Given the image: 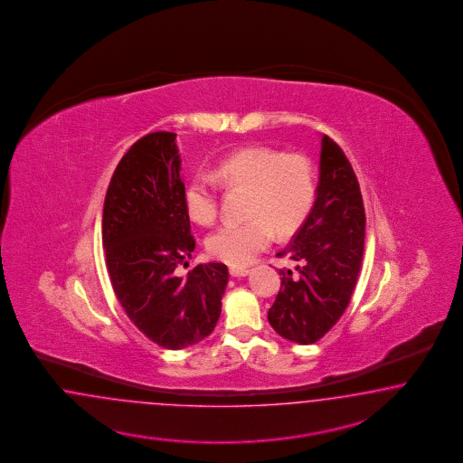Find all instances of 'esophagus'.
Listing matches in <instances>:
<instances>
[{
	"label": "esophagus",
	"instance_id": "obj_1",
	"mask_svg": "<svg viewBox=\"0 0 463 463\" xmlns=\"http://www.w3.org/2000/svg\"><path fill=\"white\" fill-rule=\"evenodd\" d=\"M250 271H251V269H248V268H229V273H231L232 277H246V275H250Z\"/></svg>",
	"mask_w": 463,
	"mask_h": 463
}]
</instances>
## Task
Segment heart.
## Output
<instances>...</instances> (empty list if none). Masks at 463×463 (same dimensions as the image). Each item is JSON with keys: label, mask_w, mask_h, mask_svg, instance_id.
<instances>
[{"label": "heart", "mask_w": 463, "mask_h": 463, "mask_svg": "<svg viewBox=\"0 0 463 463\" xmlns=\"http://www.w3.org/2000/svg\"><path fill=\"white\" fill-rule=\"evenodd\" d=\"M219 183L246 188L244 222L221 225L207 239L211 256L232 267L248 265L275 238L294 232L304 222L316 196L314 171L307 157L283 155L271 147H246L224 157L211 175L196 173L184 188V209L200 225L219 213Z\"/></svg>", "instance_id": "1"}]
</instances>
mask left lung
I'll return each mask as SVG.
<instances>
[{"label":"left lung","instance_id":"left-lung-1","mask_svg":"<svg viewBox=\"0 0 463 463\" xmlns=\"http://www.w3.org/2000/svg\"><path fill=\"white\" fill-rule=\"evenodd\" d=\"M306 222L277 256L297 261V273L280 269L281 287L268 321L298 345H312L339 321L350 304L362 268L364 198L348 157L323 136L319 184Z\"/></svg>","mask_w":463,"mask_h":463}]
</instances>
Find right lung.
I'll use <instances>...</instances> for the list:
<instances>
[{"label": "right lung", "mask_w": 463, "mask_h": 463, "mask_svg": "<svg viewBox=\"0 0 463 463\" xmlns=\"http://www.w3.org/2000/svg\"><path fill=\"white\" fill-rule=\"evenodd\" d=\"M180 169L176 134L134 142L115 168L101 221L113 292L140 333L166 350L211 335L229 280L222 263L175 273L195 250Z\"/></svg>", "instance_id": "1"}]
</instances>
